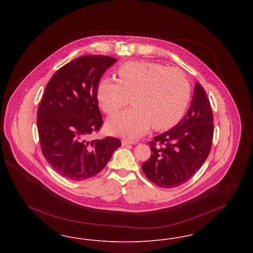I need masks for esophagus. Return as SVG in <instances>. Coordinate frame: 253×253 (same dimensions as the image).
Here are the masks:
<instances>
[{"instance_id": "34e87169", "label": "esophagus", "mask_w": 253, "mask_h": 253, "mask_svg": "<svg viewBox=\"0 0 253 253\" xmlns=\"http://www.w3.org/2000/svg\"><path fill=\"white\" fill-rule=\"evenodd\" d=\"M121 143H122V146H127V145L129 144H135L136 142H134V141H129V140H122Z\"/></svg>"}]
</instances>
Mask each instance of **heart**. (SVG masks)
I'll return each instance as SVG.
<instances>
[{"instance_id": "heart-1", "label": "heart", "mask_w": 253, "mask_h": 253, "mask_svg": "<svg viewBox=\"0 0 253 253\" xmlns=\"http://www.w3.org/2000/svg\"><path fill=\"white\" fill-rule=\"evenodd\" d=\"M119 80H102L96 98L102 111L115 114L131 96L132 108L106 121L109 132L136 138L149 131L166 130L180 121L191 97V85L176 68L151 61H130L118 70Z\"/></svg>"}]
</instances>
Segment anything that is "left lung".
Returning a JSON list of instances; mask_svg holds the SVG:
<instances>
[{
  "label": "left lung",
  "mask_w": 253,
  "mask_h": 253,
  "mask_svg": "<svg viewBox=\"0 0 253 253\" xmlns=\"http://www.w3.org/2000/svg\"><path fill=\"white\" fill-rule=\"evenodd\" d=\"M213 137L212 111L204 88L194 85L185 117L150 142L152 155L142 164L147 178L160 188H174L189 180L209 157Z\"/></svg>",
  "instance_id": "1"
}]
</instances>
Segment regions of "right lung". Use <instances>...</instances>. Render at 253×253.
<instances>
[{"mask_svg": "<svg viewBox=\"0 0 253 253\" xmlns=\"http://www.w3.org/2000/svg\"><path fill=\"white\" fill-rule=\"evenodd\" d=\"M117 59L83 56L53 75L38 108L41 149L51 167L73 181L95 176L121 147L119 138L89 140L103 121L96 89L100 78Z\"/></svg>", "mask_w": 253, "mask_h": 253, "instance_id": "right-lung-1", "label": "right lung"}]
</instances>
